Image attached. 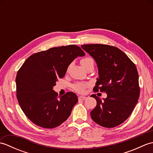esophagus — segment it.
Returning a JSON list of instances; mask_svg holds the SVG:
<instances>
[{"instance_id": "34e87169", "label": "esophagus", "mask_w": 153, "mask_h": 153, "mask_svg": "<svg viewBox=\"0 0 153 153\" xmlns=\"http://www.w3.org/2000/svg\"><path fill=\"white\" fill-rule=\"evenodd\" d=\"M87 99V97L85 96H79L78 97V99L79 100H85Z\"/></svg>"}]
</instances>
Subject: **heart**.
Masks as SVG:
<instances>
[{"label":"heart","mask_w":153,"mask_h":153,"mask_svg":"<svg viewBox=\"0 0 153 153\" xmlns=\"http://www.w3.org/2000/svg\"><path fill=\"white\" fill-rule=\"evenodd\" d=\"M80 63L85 69L87 67L90 66V65L91 64L94 65V62L92 58L90 57H85V58H82V59L80 60ZM86 87H87V85L85 83H77L74 85V89L78 93H83L85 91Z\"/></svg>","instance_id":"b5f03b06"}]
</instances>
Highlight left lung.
Returning <instances> with one entry per match:
<instances>
[{"mask_svg": "<svg viewBox=\"0 0 153 153\" xmlns=\"http://www.w3.org/2000/svg\"><path fill=\"white\" fill-rule=\"evenodd\" d=\"M82 48L95 60L99 78L95 91L105 92L102 100L96 95L97 106L91 116L105 128H114L128 118L138 101L140 93L137 68L128 56L117 47L101 44H87Z\"/></svg>", "mask_w": 153, "mask_h": 153, "instance_id": "1", "label": "left lung"}]
</instances>
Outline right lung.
I'll return each mask as SVG.
<instances>
[{
	"label": "right lung",
	"instance_id": "1",
	"mask_svg": "<svg viewBox=\"0 0 153 153\" xmlns=\"http://www.w3.org/2000/svg\"><path fill=\"white\" fill-rule=\"evenodd\" d=\"M84 56L80 47L68 45L35 53L23 64L16 77V96L23 112L35 124L54 128L70 116L78 101L77 95L68 92L57 97L53 87L75 58Z\"/></svg>",
	"mask_w": 153,
	"mask_h": 153
}]
</instances>
